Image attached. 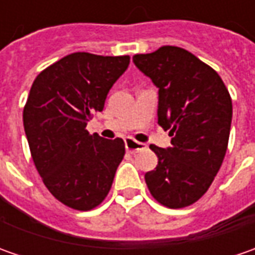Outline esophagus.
<instances>
[{"label": "esophagus", "instance_id": "34e87169", "mask_svg": "<svg viewBox=\"0 0 255 255\" xmlns=\"http://www.w3.org/2000/svg\"><path fill=\"white\" fill-rule=\"evenodd\" d=\"M125 147H126L128 152L137 153L140 152V150H144L146 149V144H143L140 142H136L132 137H128V139H125Z\"/></svg>", "mask_w": 255, "mask_h": 255}]
</instances>
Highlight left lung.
I'll use <instances>...</instances> for the list:
<instances>
[{"mask_svg": "<svg viewBox=\"0 0 255 255\" xmlns=\"http://www.w3.org/2000/svg\"><path fill=\"white\" fill-rule=\"evenodd\" d=\"M136 68L159 89L157 123L171 146L152 144L157 166L144 174L152 196L170 209L197 201L209 190L226 156L230 136V93L219 74L177 46L133 56Z\"/></svg>", "mask_w": 255, "mask_h": 255, "instance_id": "left-lung-1", "label": "left lung"}]
</instances>
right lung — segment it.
I'll return each instance as SVG.
<instances>
[{"mask_svg":"<svg viewBox=\"0 0 255 255\" xmlns=\"http://www.w3.org/2000/svg\"><path fill=\"white\" fill-rule=\"evenodd\" d=\"M130 58L66 55L36 76L24 108V129L35 167L55 199L75 210L99 206L125 156L122 139L89 134L113 84Z\"/></svg>","mask_w":255,"mask_h":255,"instance_id":"1","label":"right lung"}]
</instances>
